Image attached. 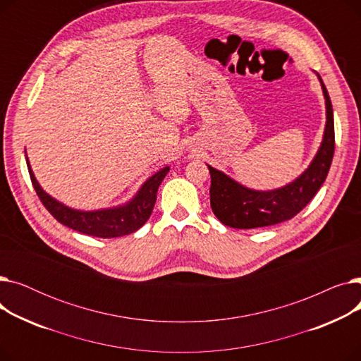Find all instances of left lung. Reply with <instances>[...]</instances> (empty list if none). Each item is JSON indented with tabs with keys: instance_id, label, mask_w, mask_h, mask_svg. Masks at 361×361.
<instances>
[{
	"instance_id": "left-lung-1",
	"label": "left lung",
	"mask_w": 361,
	"mask_h": 361,
	"mask_svg": "<svg viewBox=\"0 0 361 361\" xmlns=\"http://www.w3.org/2000/svg\"><path fill=\"white\" fill-rule=\"evenodd\" d=\"M316 75L325 98L326 124L314 158L297 178L272 190H255L207 165L211 173V207L224 225L250 230L288 221L313 199L325 183L335 149L334 111L329 93L320 75Z\"/></svg>"
}]
</instances>
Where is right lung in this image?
<instances>
[{
  "label": "right lung",
  "mask_w": 361,
  "mask_h": 361,
  "mask_svg": "<svg viewBox=\"0 0 361 361\" xmlns=\"http://www.w3.org/2000/svg\"><path fill=\"white\" fill-rule=\"evenodd\" d=\"M26 164L30 174L32 184L36 190V195L39 196L42 204L47 207L48 212L63 225L68 226L71 230L79 231L82 234L101 237V238H114V237H123L131 233L137 231L139 228L146 224L149 219L154 206L157 202L158 187L161 185L162 180L168 174L169 166H164L154 176H150L137 190V193L127 200L123 204H117L112 207H102V209H93V211H82L75 209L64 204L63 202L56 200L51 195H48L41 184L37 183L27 154Z\"/></svg>",
  "instance_id": "add662e5"
}]
</instances>
